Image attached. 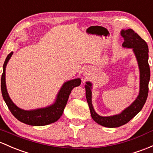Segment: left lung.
Returning a JSON list of instances; mask_svg holds the SVG:
<instances>
[{
    "instance_id": "left-lung-1",
    "label": "left lung",
    "mask_w": 153,
    "mask_h": 153,
    "mask_svg": "<svg viewBox=\"0 0 153 153\" xmlns=\"http://www.w3.org/2000/svg\"><path fill=\"white\" fill-rule=\"evenodd\" d=\"M121 36L124 39L123 47L133 49L140 72L139 93L131 105L121 113L113 116L102 117L95 111L92 103V83L87 82L85 85L86 98L89 106L90 114L95 122L107 128H117L128 123L142 109L148 96V85L150 78V69L148 63V46L144 39L132 29L122 30Z\"/></svg>"
}]
</instances>
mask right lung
<instances>
[{
	"label": "right lung",
	"mask_w": 153,
	"mask_h": 153,
	"mask_svg": "<svg viewBox=\"0 0 153 153\" xmlns=\"http://www.w3.org/2000/svg\"><path fill=\"white\" fill-rule=\"evenodd\" d=\"M13 55L9 53L5 60L1 76V93L8 108L12 114L20 122L33 126H42L56 122L62 116L63 110L68 101V97L74 88L79 86L81 79L79 78L65 82L59 90L55 103L47 107L40 108L33 110H24L16 106L8 94L6 85V67Z\"/></svg>",
	"instance_id": "obj_1"
}]
</instances>
